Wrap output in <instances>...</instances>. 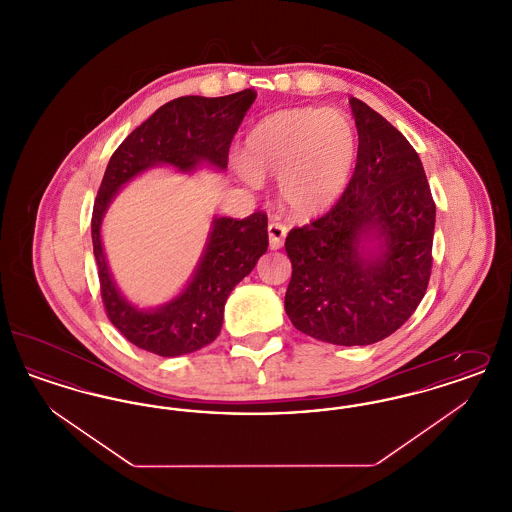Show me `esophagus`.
<instances>
[{
    "mask_svg": "<svg viewBox=\"0 0 512 512\" xmlns=\"http://www.w3.org/2000/svg\"><path fill=\"white\" fill-rule=\"evenodd\" d=\"M288 234V228L282 222H270L268 224V240H270V249H280L284 245Z\"/></svg>",
    "mask_w": 512,
    "mask_h": 512,
    "instance_id": "34e87169",
    "label": "esophagus"
}]
</instances>
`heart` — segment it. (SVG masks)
Instances as JSON below:
<instances>
[{
    "label": "heart",
    "instance_id": "obj_1",
    "mask_svg": "<svg viewBox=\"0 0 512 512\" xmlns=\"http://www.w3.org/2000/svg\"><path fill=\"white\" fill-rule=\"evenodd\" d=\"M357 132L338 109L293 107L257 122L234 161L247 182L278 178V194L295 217L330 211L345 192L357 161Z\"/></svg>",
    "mask_w": 512,
    "mask_h": 512
}]
</instances>
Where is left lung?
<instances>
[{"label":"left lung","instance_id":"8db88e82","mask_svg":"<svg viewBox=\"0 0 512 512\" xmlns=\"http://www.w3.org/2000/svg\"><path fill=\"white\" fill-rule=\"evenodd\" d=\"M359 151L340 201L286 238L293 326L334 345H370L401 328L422 301L436 203L407 138L361 99H349Z\"/></svg>","mask_w":512,"mask_h":512}]
</instances>
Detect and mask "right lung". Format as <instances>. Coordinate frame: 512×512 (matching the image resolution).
Wrapping results in <instances>:
<instances>
[{
  "mask_svg": "<svg viewBox=\"0 0 512 512\" xmlns=\"http://www.w3.org/2000/svg\"><path fill=\"white\" fill-rule=\"evenodd\" d=\"M255 98L257 92L244 90L222 98L172 99L128 134L105 169L92 215L101 299L113 326L149 353L178 357L215 341L228 295L267 253V215L215 217L194 276L182 292L155 309L132 305L117 288L101 245L103 217L126 182L157 165L180 172L201 165L224 171L232 138Z\"/></svg>",
  "mask_w": 512,
  "mask_h": 512,
  "instance_id": "add662e5",
  "label": "right lung"
}]
</instances>
